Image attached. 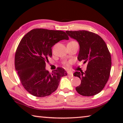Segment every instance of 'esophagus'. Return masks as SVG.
Here are the masks:
<instances>
[{"instance_id":"obj_1","label":"esophagus","mask_w":123,"mask_h":123,"mask_svg":"<svg viewBox=\"0 0 123 123\" xmlns=\"http://www.w3.org/2000/svg\"><path fill=\"white\" fill-rule=\"evenodd\" d=\"M67 73H68V76H69L70 77H73V73L70 72H67Z\"/></svg>"}]
</instances>
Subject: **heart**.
I'll return each mask as SVG.
<instances>
[{
  "label": "heart",
  "instance_id": "heart-1",
  "mask_svg": "<svg viewBox=\"0 0 123 123\" xmlns=\"http://www.w3.org/2000/svg\"><path fill=\"white\" fill-rule=\"evenodd\" d=\"M65 65H68V63H65Z\"/></svg>",
  "mask_w": 123,
  "mask_h": 123
}]
</instances>
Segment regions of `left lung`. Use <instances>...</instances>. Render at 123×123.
Listing matches in <instances>:
<instances>
[{"instance_id":"obj_1","label":"left lung","mask_w":123,"mask_h":123,"mask_svg":"<svg viewBox=\"0 0 123 123\" xmlns=\"http://www.w3.org/2000/svg\"><path fill=\"white\" fill-rule=\"evenodd\" d=\"M70 38L80 45L78 59L87 63L85 72L73 74L81 79L75 88L83 96H93L103 90L109 80L111 68V57L105 42L96 34L86 30L66 31Z\"/></svg>"}]
</instances>
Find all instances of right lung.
<instances>
[{
    "instance_id": "obj_1",
    "label": "right lung",
    "mask_w": 123,
    "mask_h": 123,
    "mask_svg": "<svg viewBox=\"0 0 123 123\" xmlns=\"http://www.w3.org/2000/svg\"><path fill=\"white\" fill-rule=\"evenodd\" d=\"M69 38L64 31L44 29H33L23 37L14 59L16 70L20 82L29 93L44 97L56 90L66 70L57 68L51 74L45 69V61L52 56L51 47Z\"/></svg>"
}]
</instances>
